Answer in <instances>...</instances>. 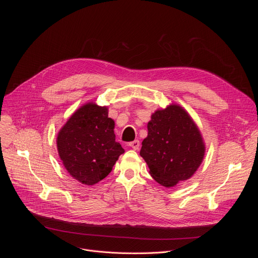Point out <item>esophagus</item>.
<instances>
[{
  "label": "esophagus",
  "mask_w": 258,
  "mask_h": 258,
  "mask_svg": "<svg viewBox=\"0 0 258 258\" xmlns=\"http://www.w3.org/2000/svg\"><path fill=\"white\" fill-rule=\"evenodd\" d=\"M128 146L131 147V148H133L134 150H139V147H140V141L136 140V141H134V142H131V143L128 144Z\"/></svg>",
  "instance_id": "obj_1"
}]
</instances>
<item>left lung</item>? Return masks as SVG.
Here are the masks:
<instances>
[{"mask_svg": "<svg viewBox=\"0 0 258 258\" xmlns=\"http://www.w3.org/2000/svg\"><path fill=\"white\" fill-rule=\"evenodd\" d=\"M147 127L148 136L142 142L140 155L151 176L166 188L189 179L205 154L201 133L189 113L179 105L170 104L156 110Z\"/></svg>", "mask_w": 258, "mask_h": 258, "instance_id": "1", "label": "left lung"}]
</instances>
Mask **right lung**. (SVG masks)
Segmentation results:
<instances>
[{
	"label": "right lung",
	"mask_w": 258,
	"mask_h": 258,
	"mask_svg": "<svg viewBox=\"0 0 258 258\" xmlns=\"http://www.w3.org/2000/svg\"><path fill=\"white\" fill-rule=\"evenodd\" d=\"M114 120L108 108L87 103L73 113L57 136V149L69 174L83 185L105 178L124 153L115 141Z\"/></svg>",
	"instance_id": "add662e5"
}]
</instances>
